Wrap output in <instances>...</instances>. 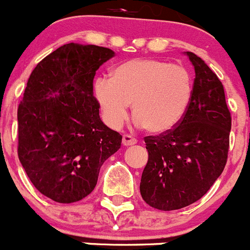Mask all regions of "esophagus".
<instances>
[{
    "label": "esophagus",
    "mask_w": 250,
    "mask_h": 250,
    "mask_svg": "<svg viewBox=\"0 0 250 250\" xmlns=\"http://www.w3.org/2000/svg\"><path fill=\"white\" fill-rule=\"evenodd\" d=\"M136 139L132 138L130 135H124L123 136V145L124 146H130V145H135Z\"/></svg>",
    "instance_id": "1"
}]
</instances>
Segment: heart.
Wrapping results in <instances>:
<instances>
[{
	"label": "heart",
	"mask_w": 250,
	"mask_h": 250,
	"mask_svg": "<svg viewBox=\"0 0 250 250\" xmlns=\"http://www.w3.org/2000/svg\"><path fill=\"white\" fill-rule=\"evenodd\" d=\"M94 95L111 127L124 123L132 103L139 126L163 134L184 118L193 98V79L184 66L155 59H134L115 66L111 77H98Z\"/></svg>",
	"instance_id": "obj_1"
}]
</instances>
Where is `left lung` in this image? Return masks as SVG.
I'll list each match as a JSON object with an SVG mask.
<instances>
[{
  "mask_svg": "<svg viewBox=\"0 0 250 250\" xmlns=\"http://www.w3.org/2000/svg\"><path fill=\"white\" fill-rule=\"evenodd\" d=\"M193 98L174 129L146 136L149 152L140 182L143 199L159 210H176L199 200L224 170L231 118L224 87L210 67L193 52Z\"/></svg>",
  "mask_w": 250,
  "mask_h": 250,
  "instance_id": "obj_1",
  "label": "left lung"
}]
</instances>
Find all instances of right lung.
<instances>
[{
	"label": "right lung",
	"mask_w": 250,
	"mask_h": 250,
	"mask_svg": "<svg viewBox=\"0 0 250 250\" xmlns=\"http://www.w3.org/2000/svg\"><path fill=\"white\" fill-rule=\"evenodd\" d=\"M114 55L66 43L31 72L17 110V151L31 183L54 202L89 195L104 161L120 149L123 136L101 121L94 96L95 74Z\"/></svg>",
	"instance_id": "1"
}]
</instances>
